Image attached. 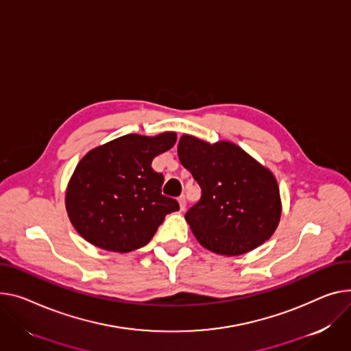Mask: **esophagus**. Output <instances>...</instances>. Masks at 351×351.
I'll list each match as a JSON object with an SVG mask.
<instances>
[{"label":"esophagus","instance_id":"34e87169","mask_svg":"<svg viewBox=\"0 0 351 351\" xmlns=\"http://www.w3.org/2000/svg\"><path fill=\"white\" fill-rule=\"evenodd\" d=\"M179 206H180V210L183 212V210L186 208V197L183 195L179 197Z\"/></svg>","mask_w":351,"mask_h":351}]
</instances>
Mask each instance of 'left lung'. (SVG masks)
Segmentation results:
<instances>
[{
    "instance_id": "left-lung-1",
    "label": "left lung",
    "mask_w": 351,
    "mask_h": 351,
    "mask_svg": "<svg viewBox=\"0 0 351 351\" xmlns=\"http://www.w3.org/2000/svg\"><path fill=\"white\" fill-rule=\"evenodd\" d=\"M178 155L202 189L184 219L204 248L241 255L274 234L282 206L271 171L236 144L212 145L192 135H182Z\"/></svg>"
}]
</instances>
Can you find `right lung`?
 Returning a JSON list of instances; mask_svg holds the SVG:
<instances>
[{"mask_svg":"<svg viewBox=\"0 0 351 351\" xmlns=\"http://www.w3.org/2000/svg\"><path fill=\"white\" fill-rule=\"evenodd\" d=\"M175 132L128 134L87 152L70 178L66 210L79 234L114 252L147 245L179 203L162 195L163 175L152 159L171 149Z\"/></svg>","mask_w":351,"mask_h":351,"instance_id":"obj_1","label":"right lung"}]
</instances>
